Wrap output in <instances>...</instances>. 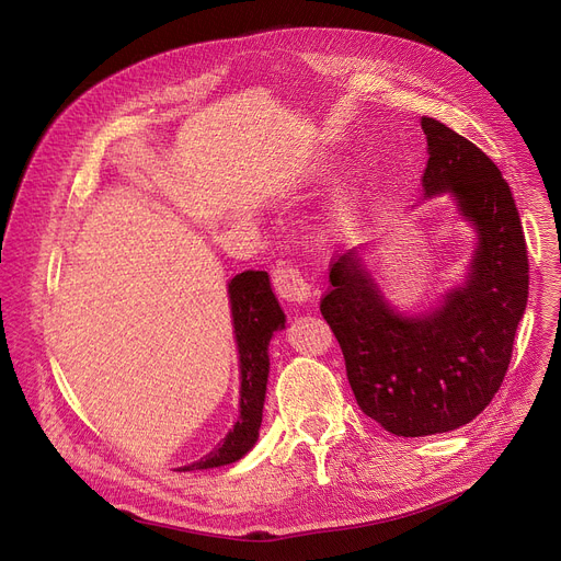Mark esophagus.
Listing matches in <instances>:
<instances>
[{
  "label": "esophagus",
  "instance_id": "esophagus-1",
  "mask_svg": "<svg viewBox=\"0 0 561 561\" xmlns=\"http://www.w3.org/2000/svg\"><path fill=\"white\" fill-rule=\"evenodd\" d=\"M273 286L277 290V296L286 302H307L313 298L311 284L302 277V273L296 268L293 263H277V268L273 271Z\"/></svg>",
  "mask_w": 561,
  "mask_h": 561
}]
</instances>
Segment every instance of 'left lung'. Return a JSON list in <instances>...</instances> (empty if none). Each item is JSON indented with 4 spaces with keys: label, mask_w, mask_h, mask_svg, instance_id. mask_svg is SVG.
Segmentation results:
<instances>
[{
    "label": "left lung",
    "mask_w": 561,
    "mask_h": 561,
    "mask_svg": "<svg viewBox=\"0 0 561 561\" xmlns=\"http://www.w3.org/2000/svg\"><path fill=\"white\" fill-rule=\"evenodd\" d=\"M423 197L448 195L473 229L463 282L438 305L404 313L368 268V248L332 263L320 302L366 416L396 436H430L473 421L503 385L525 313L529 268L520 216L497 165L463 136L423 117Z\"/></svg>",
    "instance_id": "1"
}]
</instances>
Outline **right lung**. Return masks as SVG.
<instances>
[{
    "mask_svg": "<svg viewBox=\"0 0 561 561\" xmlns=\"http://www.w3.org/2000/svg\"><path fill=\"white\" fill-rule=\"evenodd\" d=\"M227 296L241 368L239 419H236L233 427L209 455L176 470H204L233 463L243 459L259 438L265 387H268L271 373L268 345L275 332L286 328V316L275 298L271 277L265 271H245L236 275L227 284Z\"/></svg>",
    "mask_w": 561,
    "mask_h": 561,
    "instance_id": "1",
    "label": "right lung"
}]
</instances>
